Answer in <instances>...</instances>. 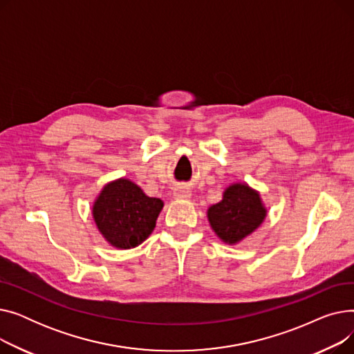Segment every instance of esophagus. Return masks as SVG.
Instances as JSON below:
<instances>
[{"mask_svg": "<svg viewBox=\"0 0 354 354\" xmlns=\"http://www.w3.org/2000/svg\"><path fill=\"white\" fill-rule=\"evenodd\" d=\"M191 195H192L191 189L188 187H182V185H180V187H176L174 189V196L176 199H189Z\"/></svg>", "mask_w": 354, "mask_h": 354, "instance_id": "34e87169", "label": "esophagus"}]
</instances>
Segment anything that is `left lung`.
Segmentation results:
<instances>
[{
    "label": "left lung",
    "instance_id": "left-lung-1",
    "mask_svg": "<svg viewBox=\"0 0 354 354\" xmlns=\"http://www.w3.org/2000/svg\"><path fill=\"white\" fill-rule=\"evenodd\" d=\"M207 214L218 238L225 244L235 245L263 224L267 209L255 189L247 183H232Z\"/></svg>",
    "mask_w": 354,
    "mask_h": 354
}]
</instances>
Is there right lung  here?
<instances>
[{
	"label": "right lung",
	"mask_w": 354,
	"mask_h": 354,
	"mask_svg": "<svg viewBox=\"0 0 354 354\" xmlns=\"http://www.w3.org/2000/svg\"><path fill=\"white\" fill-rule=\"evenodd\" d=\"M162 208L159 198L147 196L136 183L120 178L104 185L93 203V219L111 247L130 250L152 234Z\"/></svg>",
	"instance_id": "obj_1"
}]
</instances>
